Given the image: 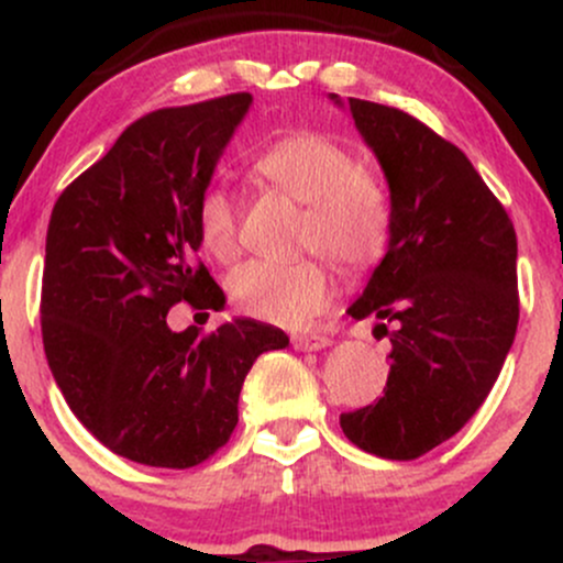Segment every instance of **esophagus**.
I'll list each match as a JSON object with an SVG mask.
<instances>
[{
	"instance_id": "34e87169",
	"label": "esophagus",
	"mask_w": 563,
	"mask_h": 563,
	"mask_svg": "<svg viewBox=\"0 0 563 563\" xmlns=\"http://www.w3.org/2000/svg\"><path fill=\"white\" fill-rule=\"evenodd\" d=\"M290 344L299 349V352H318V349H325L331 341L320 333H296L290 335Z\"/></svg>"
}]
</instances>
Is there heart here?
Here are the masks:
<instances>
[{"mask_svg":"<svg viewBox=\"0 0 563 563\" xmlns=\"http://www.w3.org/2000/svg\"><path fill=\"white\" fill-rule=\"evenodd\" d=\"M256 177L303 203L301 249H320L344 267H365L389 241V198L360 158L322 132H296L254 164ZM238 200L209 185L198 196L196 222L203 249L219 262L238 254ZM230 294L251 318L301 328L328 307L333 280L320 260L245 262L230 275Z\"/></svg>","mask_w":563,"mask_h":563,"instance_id":"1","label":"heart"}]
</instances>
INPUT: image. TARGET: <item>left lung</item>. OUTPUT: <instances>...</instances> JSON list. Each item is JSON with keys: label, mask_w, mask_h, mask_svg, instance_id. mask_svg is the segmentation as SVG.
I'll use <instances>...</instances> for the list:
<instances>
[{"label": "left lung", "mask_w": 563, "mask_h": 563, "mask_svg": "<svg viewBox=\"0 0 563 563\" xmlns=\"http://www.w3.org/2000/svg\"><path fill=\"white\" fill-rule=\"evenodd\" d=\"M349 111L386 174L391 224L346 312L380 320L391 354L384 397L341 412V429L360 450L412 461L455 437L500 376L519 325L516 230L461 147L399 108L349 97Z\"/></svg>", "instance_id": "1"}]
</instances>
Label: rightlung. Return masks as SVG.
Here are the masks:
<instances>
[{
    "instance_id": "1",
    "label": "right lung",
    "mask_w": 563,
    "mask_h": 563,
    "mask_svg": "<svg viewBox=\"0 0 563 563\" xmlns=\"http://www.w3.org/2000/svg\"><path fill=\"white\" fill-rule=\"evenodd\" d=\"M249 92L161 108L129 124L57 198L42 277V339L74 416L126 461L192 468L228 444L238 397L275 325L238 318L174 333V303L219 309L198 260V196L211 183Z\"/></svg>"
}]
</instances>
